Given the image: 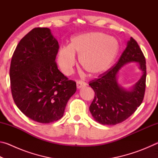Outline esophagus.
<instances>
[{
  "mask_svg": "<svg viewBox=\"0 0 158 158\" xmlns=\"http://www.w3.org/2000/svg\"><path fill=\"white\" fill-rule=\"evenodd\" d=\"M86 84L84 81H81V80H79V81H77V89H81V88L85 86Z\"/></svg>",
  "mask_w": 158,
  "mask_h": 158,
  "instance_id": "1",
  "label": "esophagus"
}]
</instances>
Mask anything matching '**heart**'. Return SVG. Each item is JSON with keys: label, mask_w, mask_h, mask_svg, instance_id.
<instances>
[{"label": "heart", "mask_w": 158, "mask_h": 158, "mask_svg": "<svg viewBox=\"0 0 158 158\" xmlns=\"http://www.w3.org/2000/svg\"><path fill=\"white\" fill-rule=\"evenodd\" d=\"M119 51L118 42L101 32H90L73 37L68 46L58 52V63L63 73L69 74L76 65L75 54L82 68L90 76H98L106 72Z\"/></svg>", "instance_id": "1"}]
</instances>
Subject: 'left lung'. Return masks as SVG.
<instances>
[{
	"mask_svg": "<svg viewBox=\"0 0 158 158\" xmlns=\"http://www.w3.org/2000/svg\"><path fill=\"white\" fill-rule=\"evenodd\" d=\"M130 62H138L143 74L133 90L128 92L117 84V74L125 64ZM146 79L145 56L137 41L131 37L115 65L89 82L95 92L89 110L95 121L102 125H114L128 118L142 103Z\"/></svg>",
	"mask_w": 158,
	"mask_h": 158,
	"instance_id": "obj_1",
	"label": "left lung"
}]
</instances>
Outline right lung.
Listing matches in <instances>:
<instances>
[{"label": "right lung", "instance_id": "obj_1", "mask_svg": "<svg viewBox=\"0 0 158 158\" xmlns=\"http://www.w3.org/2000/svg\"><path fill=\"white\" fill-rule=\"evenodd\" d=\"M58 41L47 28H35L21 40L10 68L13 100L29 118L49 123L63 117L76 82L58 69Z\"/></svg>", "mask_w": 158, "mask_h": 158}]
</instances>
